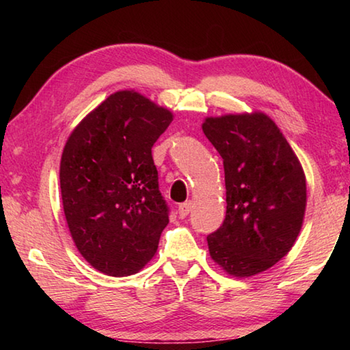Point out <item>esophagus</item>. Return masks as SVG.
<instances>
[{
  "label": "esophagus",
  "mask_w": 350,
  "mask_h": 350,
  "mask_svg": "<svg viewBox=\"0 0 350 350\" xmlns=\"http://www.w3.org/2000/svg\"><path fill=\"white\" fill-rule=\"evenodd\" d=\"M191 208H193V204L188 200V202L180 204V205H179V210H177V211H179V216H180V217H187L188 213L191 211Z\"/></svg>",
  "instance_id": "obj_1"
}]
</instances>
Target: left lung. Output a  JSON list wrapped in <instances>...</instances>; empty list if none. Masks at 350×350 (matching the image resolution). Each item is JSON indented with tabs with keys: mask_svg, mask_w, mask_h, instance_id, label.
Here are the masks:
<instances>
[{
	"mask_svg": "<svg viewBox=\"0 0 350 350\" xmlns=\"http://www.w3.org/2000/svg\"><path fill=\"white\" fill-rule=\"evenodd\" d=\"M202 131L224 159L227 213L208 234L210 256L230 276L265 271L292 250L304 221L306 174L264 112L206 117Z\"/></svg>",
	"mask_w": 350,
	"mask_h": 350,
	"instance_id": "1",
	"label": "left lung"
}]
</instances>
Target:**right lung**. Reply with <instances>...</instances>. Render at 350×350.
<instances>
[{
	"label": "right lung",
	"mask_w": 350,
	"mask_h": 350,
	"mask_svg": "<svg viewBox=\"0 0 350 350\" xmlns=\"http://www.w3.org/2000/svg\"><path fill=\"white\" fill-rule=\"evenodd\" d=\"M173 112L117 91L74 128L63 148L60 189L75 247L94 269L129 276L154 258L168 206L151 148Z\"/></svg>",
	"instance_id": "1"
}]
</instances>
